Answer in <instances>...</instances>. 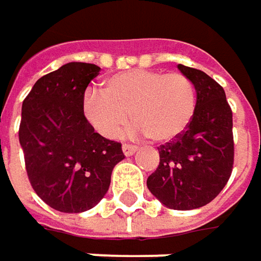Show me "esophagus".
Masks as SVG:
<instances>
[{"instance_id":"obj_1","label":"esophagus","mask_w":261,"mask_h":261,"mask_svg":"<svg viewBox=\"0 0 261 261\" xmlns=\"http://www.w3.org/2000/svg\"><path fill=\"white\" fill-rule=\"evenodd\" d=\"M122 151H123V153H125L126 156H130V155H134L135 152L138 151V146L129 145V143H123V145H122Z\"/></svg>"}]
</instances>
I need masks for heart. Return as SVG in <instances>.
I'll return each instance as SVG.
<instances>
[{
  "mask_svg": "<svg viewBox=\"0 0 261 261\" xmlns=\"http://www.w3.org/2000/svg\"><path fill=\"white\" fill-rule=\"evenodd\" d=\"M195 110L197 90L190 77L162 70L116 73L106 79L103 92L87 89L82 102L86 122L105 138H119L132 119L134 132L158 143L181 136Z\"/></svg>",
  "mask_w": 261,
  "mask_h": 261,
  "instance_id": "heart-1",
  "label": "heart"
}]
</instances>
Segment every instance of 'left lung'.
I'll return each mask as SVG.
<instances>
[{
	"mask_svg": "<svg viewBox=\"0 0 261 261\" xmlns=\"http://www.w3.org/2000/svg\"><path fill=\"white\" fill-rule=\"evenodd\" d=\"M197 90V110L187 130L161 145L159 165L146 185L165 207L194 210L216 198L234 164L232 112L221 86L204 71L178 64Z\"/></svg>",
	"mask_w": 261,
	"mask_h": 261,
	"instance_id": "8db88e82",
	"label": "left lung"
}]
</instances>
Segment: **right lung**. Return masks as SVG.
<instances>
[{"label":"right lung","instance_id":"1","mask_svg":"<svg viewBox=\"0 0 261 261\" xmlns=\"http://www.w3.org/2000/svg\"><path fill=\"white\" fill-rule=\"evenodd\" d=\"M99 71L96 64L67 63L38 79L22 102L18 138L30 184L61 213L93 208L125 158L120 143L94 132L83 118V94Z\"/></svg>","mask_w":261,"mask_h":261}]
</instances>
